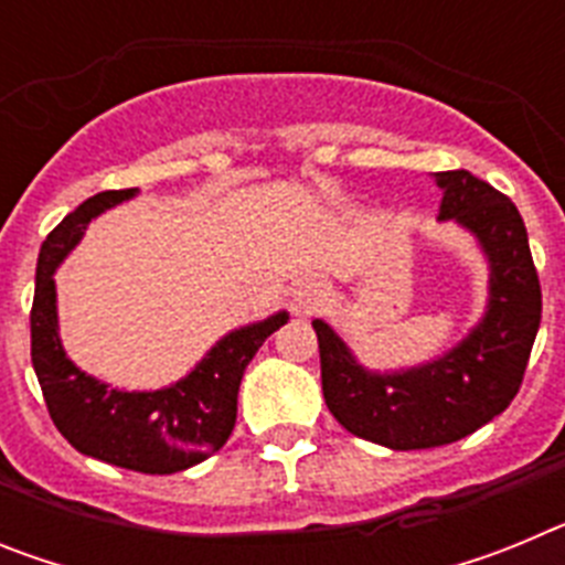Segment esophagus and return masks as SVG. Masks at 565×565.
<instances>
[{"label": "esophagus", "mask_w": 565, "mask_h": 565, "mask_svg": "<svg viewBox=\"0 0 565 565\" xmlns=\"http://www.w3.org/2000/svg\"><path fill=\"white\" fill-rule=\"evenodd\" d=\"M322 297H326V286L317 277L299 279L297 286L291 288V308L299 313H311L317 311Z\"/></svg>", "instance_id": "1"}]
</instances>
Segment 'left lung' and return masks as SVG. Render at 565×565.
Wrapping results in <instances>:
<instances>
[{"label":"left lung","mask_w":565,"mask_h":565,"mask_svg":"<svg viewBox=\"0 0 565 565\" xmlns=\"http://www.w3.org/2000/svg\"><path fill=\"white\" fill-rule=\"evenodd\" d=\"M438 223L476 237L487 259V308L450 351L396 371L364 367L326 319H313L322 396L344 430L387 450H430L501 416L523 382L541 328V282L521 212L467 169L436 172Z\"/></svg>","instance_id":"obj_1"}]
</instances>
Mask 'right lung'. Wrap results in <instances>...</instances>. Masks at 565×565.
Masks as SVG:
<instances>
[{
  "mask_svg": "<svg viewBox=\"0 0 565 565\" xmlns=\"http://www.w3.org/2000/svg\"><path fill=\"white\" fill-rule=\"evenodd\" d=\"M138 189L98 192L70 212L42 243L30 311V359L53 424L78 452L113 467L172 476L206 461L237 422L243 373L259 344L288 322V311L239 326L221 337L178 382L158 391H124L82 371L58 337L56 268L82 243L89 221L132 201Z\"/></svg>",
  "mask_w": 565,
  "mask_h": 565,
  "instance_id": "obj_1",
  "label": "right lung"
}]
</instances>
